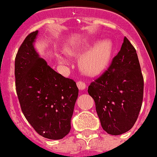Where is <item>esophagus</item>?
<instances>
[{
    "label": "esophagus",
    "mask_w": 157,
    "mask_h": 157,
    "mask_svg": "<svg viewBox=\"0 0 157 157\" xmlns=\"http://www.w3.org/2000/svg\"><path fill=\"white\" fill-rule=\"evenodd\" d=\"M76 85H77V87L80 90H85V88H86V85H85V83L83 82V81H78L76 82Z\"/></svg>",
    "instance_id": "obj_1"
}]
</instances>
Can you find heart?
Returning a JSON list of instances; mask_svg holds the SVG:
<instances>
[{"instance_id":"obj_1","label":"heart","mask_w":157,"mask_h":157,"mask_svg":"<svg viewBox=\"0 0 157 157\" xmlns=\"http://www.w3.org/2000/svg\"><path fill=\"white\" fill-rule=\"evenodd\" d=\"M93 42L88 41L78 45H68L65 48L66 52L72 56H79L90 48ZM112 43L109 39H102L97 43L92 48L84 53L80 59V67L83 72L88 75H98L107 66L112 53ZM57 57L62 63H66L64 56L57 54Z\"/></svg>"}]
</instances>
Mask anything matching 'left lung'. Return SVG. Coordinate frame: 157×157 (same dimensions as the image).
I'll list each match as a JSON object with an SVG mask.
<instances>
[{
    "mask_svg": "<svg viewBox=\"0 0 157 157\" xmlns=\"http://www.w3.org/2000/svg\"><path fill=\"white\" fill-rule=\"evenodd\" d=\"M88 93L104 131L118 136L132 129L142 106L144 77L136 49L126 37L108 69L92 81Z\"/></svg>",
    "mask_w": 157,
    "mask_h": 157,
    "instance_id": "1",
    "label": "left lung"
}]
</instances>
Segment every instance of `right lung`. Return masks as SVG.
<instances>
[{"label": "right lung", "mask_w": 157, "mask_h": 157, "mask_svg": "<svg viewBox=\"0 0 157 157\" xmlns=\"http://www.w3.org/2000/svg\"><path fill=\"white\" fill-rule=\"evenodd\" d=\"M38 30L26 36L15 58V85L21 111L37 133L60 140L69 133L78 88L73 80L52 69L33 43Z\"/></svg>", "instance_id": "obj_1"}]
</instances>
